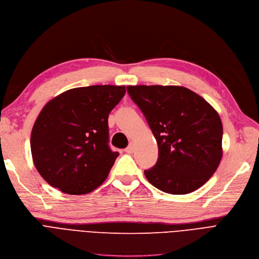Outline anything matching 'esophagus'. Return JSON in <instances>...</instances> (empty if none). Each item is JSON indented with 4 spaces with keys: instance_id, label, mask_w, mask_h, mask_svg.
I'll list each match as a JSON object with an SVG mask.
<instances>
[{
    "instance_id": "esophagus-1",
    "label": "esophagus",
    "mask_w": 259,
    "mask_h": 259,
    "mask_svg": "<svg viewBox=\"0 0 259 259\" xmlns=\"http://www.w3.org/2000/svg\"><path fill=\"white\" fill-rule=\"evenodd\" d=\"M125 152H126V153H128V154H131V153H133V152H134V147H133V145H132V144H130V145L127 146V148L125 149Z\"/></svg>"
}]
</instances>
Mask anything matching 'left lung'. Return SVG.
Masks as SVG:
<instances>
[{
  "mask_svg": "<svg viewBox=\"0 0 259 259\" xmlns=\"http://www.w3.org/2000/svg\"><path fill=\"white\" fill-rule=\"evenodd\" d=\"M127 92L147 119L158 147L148 181L168 194L196 191L215 172L222 159L223 125L219 113L184 87L128 85Z\"/></svg>",
  "mask_w": 259,
  "mask_h": 259,
  "instance_id": "left-lung-1",
  "label": "left lung"
}]
</instances>
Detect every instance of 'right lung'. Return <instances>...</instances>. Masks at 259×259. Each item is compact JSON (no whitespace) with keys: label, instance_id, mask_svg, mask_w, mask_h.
Masks as SVG:
<instances>
[{"label":"right lung","instance_id":"1","mask_svg":"<svg viewBox=\"0 0 259 259\" xmlns=\"http://www.w3.org/2000/svg\"><path fill=\"white\" fill-rule=\"evenodd\" d=\"M124 95V85H90L70 89L45 105L32 130L31 152L51 186L83 195L106 180L119 155L108 145V115Z\"/></svg>","mask_w":259,"mask_h":259}]
</instances>
